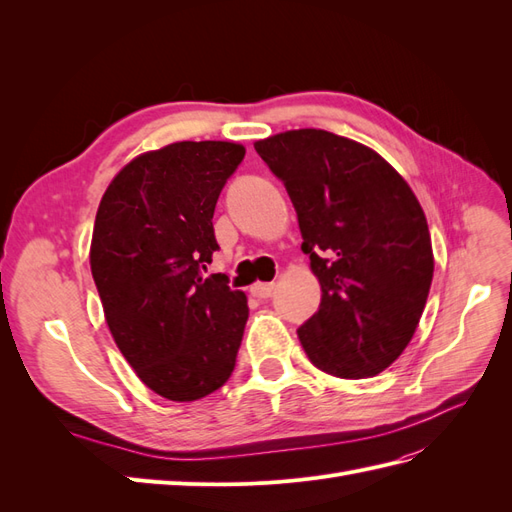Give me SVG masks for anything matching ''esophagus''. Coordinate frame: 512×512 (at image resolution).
<instances>
[{"label": "esophagus", "instance_id": "1", "mask_svg": "<svg viewBox=\"0 0 512 512\" xmlns=\"http://www.w3.org/2000/svg\"><path fill=\"white\" fill-rule=\"evenodd\" d=\"M273 290H275V284H254L250 288L252 297H256V299H269L271 294H273Z\"/></svg>", "mask_w": 512, "mask_h": 512}]
</instances>
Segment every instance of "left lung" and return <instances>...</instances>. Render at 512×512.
Returning <instances> with one entry per match:
<instances>
[{"instance_id": "obj_1", "label": "left lung", "mask_w": 512, "mask_h": 512, "mask_svg": "<svg viewBox=\"0 0 512 512\" xmlns=\"http://www.w3.org/2000/svg\"><path fill=\"white\" fill-rule=\"evenodd\" d=\"M297 209L318 277V312L297 331L320 371L378 376L406 350L427 303L433 250L425 211L380 153L303 128L254 143Z\"/></svg>"}]
</instances>
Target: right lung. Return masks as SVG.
I'll return each mask as SVG.
<instances>
[{"instance_id":"add662e5","label":"right lung","mask_w":512,"mask_h":512,"mask_svg":"<svg viewBox=\"0 0 512 512\" xmlns=\"http://www.w3.org/2000/svg\"><path fill=\"white\" fill-rule=\"evenodd\" d=\"M245 147L181 141L145 151L108 183L89 247L117 348L153 393L196 401L235 369L247 297L200 267L220 250L213 211Z\"/></svg>"}]
</instances>
